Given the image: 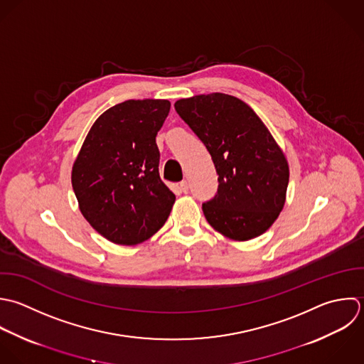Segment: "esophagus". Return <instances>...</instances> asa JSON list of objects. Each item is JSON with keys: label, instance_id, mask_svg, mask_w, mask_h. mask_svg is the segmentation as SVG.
Instances as JSON below:
<instances>
[{"label": "esophagus", "instance_id": "1", "mask_svg": "<svg viewBox=\"0 0 364 364\" xmlns=\"http://www.w3.org/2000/svg\"><path fill=\"white\" fill-rule=\"evenodd\" d=\"M180 190H181L183 193H188V183H187L186 180L180 183Z\"/></svg>", "mask_w": 364, "mask_h": 364}]
</instances>
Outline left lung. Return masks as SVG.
Wrapping results in <instances>:
<instances>
[{"mask_svg": "<svg viewBox=\"0 0 364 364\" xmlns=\"http://www.w3.org/2000/svg\"><path fill=\"white\" fill-rule=\"evenodd\" d=\"M178 116L207 147L218 174L217 196L203 204L208 224L234 241L262 235L287 201L289 164L261 117L225 93L174 103Z\"/></svg>", "mask_w": 364, "mask_h": 364, "instance_id": "obj_1", "label": "left lung"}]
</instances>
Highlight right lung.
I'll return each mask as SVG.
<instances>
[{
    "label": "right lung",
    "mask_w": 364,
    "mask_h": 364,
    "mask_svg": "<svg viewBox=\"0 0 364 364\" xmlns=\"http://www.w3.org/2000/svg\"><path fill=\"white\" fill-rule=\"evenodd\" d=\"M166 99L126 100L92 124L72 166V187L85 220L119 245L151 238L167 221L176 196L159 174L157 132Z\"/></svg>",
    "instance_id": "add662e5"
}]
</instances>
